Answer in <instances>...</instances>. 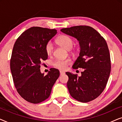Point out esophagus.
Masks as SVG:
<instances>
[{
  "label": "esophagus",
  "instance_id": "34e87169",
  "mask_svg": "<svg viewBox=\"0 0 122 122\" xmlns=\"http://www.w3.org/2000/svg\"><path fill=\"white\" fill-rule=\"evenodd\" d=\"M65 74V72L63 71H60V74H61V76L63 74Z\"/></svg>",
  "mask_w": 122,
  "mask_h": 122
}]
</instances>
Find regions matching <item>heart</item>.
Masks as SVG:
<instances>
[{"mask_svg": "<svg viewBox=\"0 0 122 122\" xmlns=\"http://www.w3.org/2000/svg\"><path fill=\"white\" fill-rule=\"evenodd\" d=\"M56 43L63 46L66 50H70L73 47L74 44V41L73 39L70 37L69 36L66 35H63L58 37L56 40ZM53 45L51 41H48L45 46L46 52L48 56H51L53 54ZM71 63V60L66 59H57L53 62V66L54 68H57L59 69H66V66Z\"/></svg>", "mask_w": 122, "mask_h": 122, "instance_id": "b5f03b06", "label": "heart"}]
</instances>
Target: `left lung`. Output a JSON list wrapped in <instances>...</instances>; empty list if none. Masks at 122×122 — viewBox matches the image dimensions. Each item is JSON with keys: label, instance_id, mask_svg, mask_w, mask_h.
I'll list each match as a JSON object with an SVG mask.
<instances>
[{"label": "left lung", "instance_id": "8db88e82", "mask_svg": "<svg viewBox=\"0 0 122 122\" xmlns=\"http://www.w3.org/2000/svg\"><path fill=\"white\" fill-rule=\"evenodd\" d=\"M61 30L79 41L81 51L73 68L84 69L81 76L66 72L70 94L83 103L93 101L104 91L111 73V57L106 40L89 26H74Z\"/></svg>", "mask_w": 122, "mask_h": 122}]
</instances>
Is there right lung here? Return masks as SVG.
Listing matches in <instances>:
<instances>
[{
  "label": "right lung",
  "instance_id": "obj_1",
  "mask_svg": "<svg viewBox=\"0 0 122 122\" xmlns=\"http://www.w3.org/2000/svg\"><path fill=\"white\" fill-rule=\"evenodd\" d=\"M57 33L56 29L33 26L24 31L13 46L10 70L15 87L28 102L37 104L49 97L59 76V70L51 68L48 74L41 73V61L48 59L46 43Z\"/></svg>",
  "mask_w": 122,
  "mask_h": 122
}]
</instances>
